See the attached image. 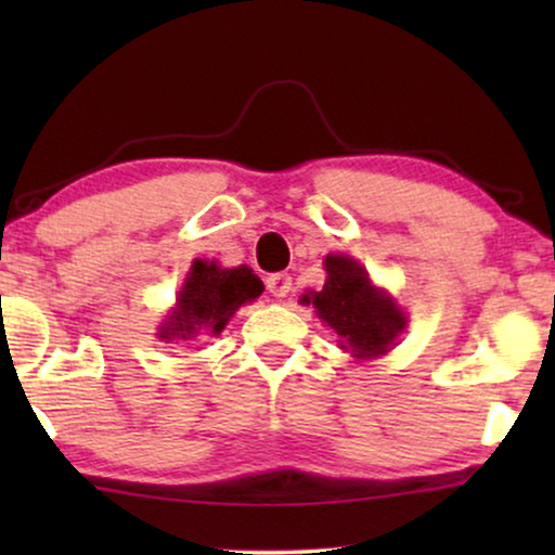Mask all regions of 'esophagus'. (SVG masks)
Segmentation results:
<instances>
[{
    "label": "esophagus",
    "instance_id": "1",
    "mask_svg": "<svg viewBox=\"0 0 555 555\" xmlns=\"http://www.w3.org/2000/svg\"><path fill=\"white\" fill-rule=\"evenodd\" d=\"M268 291L275 295V298H285V295L293 291V278L287 275V272H275V275L268 278Z\"/></svg>",
    "mask_w": 555,
    "mask_h": 555
}]
</instances>
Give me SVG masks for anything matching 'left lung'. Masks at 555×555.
I'll list each match as a JSON object with an SVG mask.
<instances>
[{"label":"left lung","mask_w":555,"mask_h":555,"mask_svg":"<svg viewBox=\"0 0 555 555\" xmlns=\"http://www.w3.org/2000/svg\"><path fill=\"white\" fill-rule=\"evenodd\" d=\"M323 291L302 295V302H313L315 313L340 336V344L359 359H374L389 351L393 338L406 325V318L389 295L378 293L369 283L366 270L351 257H325Z\"/></svg>","instance_id":"left-lung-1"}]
</instances>
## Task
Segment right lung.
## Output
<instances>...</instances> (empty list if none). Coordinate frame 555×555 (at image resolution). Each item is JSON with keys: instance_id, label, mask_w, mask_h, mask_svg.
I'll return each instance as SVG.
<instances>
[{"instance_id": "right-lung-1", "label": "right lung", "mask_w": 555, "mask_h": 555, "mask_svg": "<svg viewBox=\"0 0 555 555\" xmlns=\"http://www.w3.org/2000/svg\"><path fill=\"white\" fill-rule=\"evenodd\" d=\"M260 293V278L253 275V270L245 264L222 270L217 268V262L194 260L179 293L177 310L162 325L158 338L189 340L199 331L219 333L242 302L255 300Z\"/></svg>"}]
</instances>
